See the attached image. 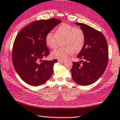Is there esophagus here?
Wrapping results in <instances>:
<instances>
[{"instance_id":"esophagus-1","label":"esophagus","mask_w":120,"mask_h":120,"mask_svg":"<svg viewBox=\"0 0 120 120\" xmlns=\"http://www.w3.org/2000/svg\"><path fill=\"white\" fill-rule=\"evenodd\" d=\"M64 59H58V61L59 62H64Z\"/></svg>"}]
</instances>
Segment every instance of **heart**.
I'll return each instance as SVG.
<instances>
[{"label":"heart","instance_id":"1","mask_svg":"<svg viewBox=\"0 0 120 120\" xmlns=\"http://www.w3.org/2000/svg\"><path fill=\"white\" fill-rule=\"evenodd\" d=\"M86 36L82 29L75 26L62 23L56 28V34L49 32L45 42L50 48H58L61 42L63 46L54 50L51 56L58 59H65L72 53L77 54L84 47Z\"/></svg>","mask_w":120,"mask_h":120}]
</instances>
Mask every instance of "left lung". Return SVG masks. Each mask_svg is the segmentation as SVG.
Instances as JSON below:
<instances>
[{"label":"left lung","instance_id":"left-lung-1","mask_svg":"<svg viewBox=\"0 0 120 120\" xmlns=\"http://www.w3.org/2000/svg\"><path fill=\"white\" fill-rule=\"evenodd\" d=\"M75 23L83 30L86 41L77 56L81 60L73 62L72 78L78 84L88 86L97 81L105 70L109 58L108 43L101 32L84 23Z\"/></svg>","mask_w":120,"mask_h":120}]
</instances>
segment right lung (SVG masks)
I'll return each mask as SVG.
<instances>
[{
	"label": "right lung",
	"mask_w": 120,
	"mask_h": 120,
	"mask_svg": "<svg viewBox=\"0 0 120 120\" xmlns=\"http://www.w3.org/2000/svg\"><path fill=\"white\" fill-rule=\"evenodd\" d=\"M60 22L56 18L36 21L17 34L12 48L13 65L21 79L30 86L43 84L52 75L57 60L42 59L50 53L45 42L47 34Z\"/></svg>",
	"instance_id": "obj_1"
}]
</instances>
